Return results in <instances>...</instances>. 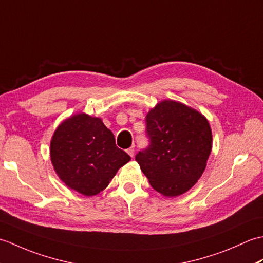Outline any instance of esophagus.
I'll use <instances>...</instances> for the list:
<instances>
[{
    "mask_svg": "<svg viewBox=\"0 0 263 263\" xmlns=\"http://www.w3.org/2000/svg\"><path fill=\"white\" fill-rule=\"evenodd\" d=\"M126 153L128 154V156H131V157H133V155H135V147L128 148V149L126 150Z\"/></svg>",
    "mask_w": 263,
    "mask_h": 263,
    "instance_id": "1",
    "label": "esophagus"
}]
</instances>
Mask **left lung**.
<instances>
[{
	"label": "left lung",
	"instance_id": "1",
	"mask_svg": "<svg viewBox=\"0 0 263 263\" xmlns=\"http://www.w3.org/2000/svg\"><path fill=\"white\" fill-rule=\"evenodd\" d=\"M150 144L136 160L156 191L167 198L189 191L205 170L212 149L208 120L190 106L165 99L148 111Z\"/></svg>",
	"mask_w": 263,
	"mask_h": 263
}]
</instances>
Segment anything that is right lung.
Masks as SVG:
<instances>
[{
	"mask_svg": "<svg viewBox=\"0 0 263 263\" xmlns=\"http://www.w3.org/2000/svg\"><path fill=\"white\" fill-rule=\"evenodd\" d=\"M51 161L60 180L86 197L107 187L131 157L117 148L102 119L86 113L72 115L57 127L51 140Z\"/></svg>",
	"mask_w": 263,
	"mask_h": 263,
	"instance_id": "add662e5",
	"label": "right lung"
}]
</instances>
